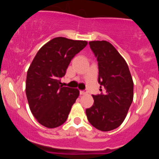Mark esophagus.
<instances>
[{"label":"esophagus","instance_id":"obj_1","mask_svg":"<svg viewBox=\"0 0 159 159\" xmlns=\"http://www.w3.org/2000/svg\"><path fill=\"white\" fill-rule=\"evenodd\" d=\"M80 95H86L88 93V91H80Z\"/></svg>","mask_w":159,"mask_h":159}]
</instances>
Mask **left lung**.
<instances>
[{
    "label": "left lung",
    "mask_w": 159,
    "mask_h": 159,
    "mask_svg": "<svg viewBox=\"0 0 159 159\" xmlns=\"http://www.w3.org/2000/svg\"><path fill=\"white\" fill-rule=\"evenodd\" d=\"M97 59L101 94L92 95L93 105L86 109L88 120L102 131L114 130L125 120L134 99V82L125 59L105 40L91 41Z\"/></svg>",
    "instance_id": "obj_1"
}]
</instances>
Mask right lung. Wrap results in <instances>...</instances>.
<instances>
[{"label":"right lung","mask_w":159,"mask_h":159,"mask_svg":"<svg viewBox=\"0 0 159 159\" xmlns=\"http://www.w3.org/2000/svg\"><path fill=\"white\" fill-rule=\"evenodd\" d=\"M87 44V41L55 38L41 47L29 66L25 93L31 112L44 127L54 128L68 119L80 91L63 87L60 79L74 57Z\"/></svg>","instance_id":"1"}]
</instances>
